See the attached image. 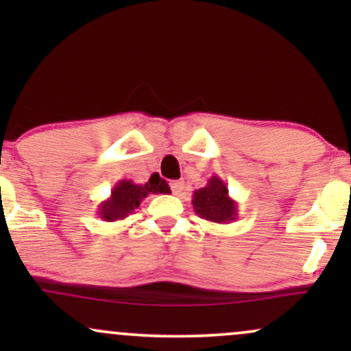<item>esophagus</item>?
<instances>
[{
  "label": "esophagus",
  "mask_w": 351,
  "mask_h": 351,
  "mask_svg": "<svg viewBox=\"0 0 351 351\" xmlns=\"http://www.w3.org/2000/svg\"><path fill=\"white\" fill-rule=\"evenodd\" d=\"M170 186H171L173 195L180 196L181 193H183V189H184V181H171Z\"/></svg>",
  "instance_id": "esophagus-1"
}]
</instances>
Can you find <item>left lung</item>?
I'll return each mask as SVG.
<instances>
[{
  "mask_svg": "<svg viewBox=\"0 0 351 351\" xmlns=\"http://www.w3.org/2000/svg\"><path fill=\"white\" fill-rule=\"evenodd\" d=\"M193 208L203 219L217 224H229L237 219V203L229 196V189L219 176H211L206 186L193 193Z\"/></svg>",
  "mask_w": 351,
  "mask_h": 351,
  "instance_id": "8db88e82",
  "label": "left lung"
}]
</instances>
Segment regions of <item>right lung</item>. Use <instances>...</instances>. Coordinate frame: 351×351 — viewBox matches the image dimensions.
Listing matches in <instances>:
<instances>
[{
  "instance_id": "obj_1",
  "label": "right lung",
  "mask_w": 351,
  "mask_h": 351,
  "mask_svg": "<svg viewBox=\"0 0 351 351\" xmlns=\"http://www.w3.org/2000/svg\"><path fill=\"white\" fill-rule=\"evenodd\" d=\"M158 193H163V195L170 193L168 183L158 175H152V178L145 184H136L132 180H120L112 188L110 198L99 204V217L107 223L125 219L140 206V203L148 195H158Z\"/></svg>"
}]
</instances>
